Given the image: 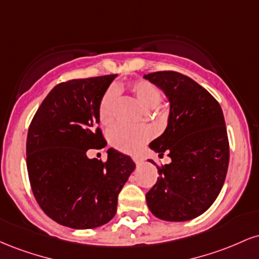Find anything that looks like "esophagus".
I'll use <instances>...</instances> for the list:
<instances>
[{
  "label": "esophagus",
  "mask_w": 259,
  "mask_h": 259,
  "mask_svg": "<svg viewBox=\"0 0 259 259\" xmlns=\"http://www.w3.org/2000/svg\"><path fill=\"white\" fill-rule=\"evenodd\" d=\"M133 160H134V162H135V164H138V165L141 164V163H142V159L140 158V157H134Z\"/></svg>",
  "instance_id": "esophagus-1"
}]
</instances>
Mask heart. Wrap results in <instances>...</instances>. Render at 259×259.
Wrapping results in <instances>:
<instances>
[{"label":"heart","instance_id":"1","mask_svg":"<svg viewBox=\"0 0 259 259\" xmlns=\"http://www.w3.org/2000/svg\"><path fill=\"white\" fill-rule=\"evenodd\" d=\"M129 91L134 99L145 109H153L162 101V94L152 82L147 80H136L129 85ZM118 102V91L108 89L103 95L99 107V119L103 125H109L114 120L115 106ZM152 138V132L147 126L117 125L109 132V142L114 148L125 153H135L145 142Z\"/></svg>","mask_w":259,"mask_h":259}]
</instances>
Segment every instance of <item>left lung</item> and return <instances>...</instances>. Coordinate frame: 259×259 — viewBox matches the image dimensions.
Returning a JSON list of instances; mask_svg holds the SVG:
<instances>
[{"label":"left lung","mask_w":259,"mask_h":259,"mask_svg":"<svg viewBox=\"0 0 259 259\" xmlns=\"http://www.w3.org/2000/svg\"><path fill=\"white\" fill-rule=\"evenodd\" d=\"M144 78L170 102L167 129L150 148L159 157L167 152L171 163L157 165L159 177L146 194L147 206L163 221H190L212 206L227 177L230 154L224 115L218 101L184 74L163 70Z\"/></svg>","instance_id":"left-lung-1"}]
</instances>
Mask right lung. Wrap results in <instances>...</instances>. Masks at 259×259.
I'll use <instances>...</instances> for the list:
<instances>
[{
  "label": "right lung",
  "mask_w": 259,
  "mask_h": 259,
  "mask_svg": "<svg viewBox=\"0 0 259 259\" xmlns=\"http://www.w3.org/2000/svg\"><path fill=\"white\" fill-rule=\"evenodd\" d=\"M117 74L72 79L50 91L32 118L26 168L38 206L58 224L92 229L117 212L118 195L135 169L129 156L109 148L108 158H88L107 145L99 107Z\"/></svg>",
  "instance_id": "add662e5"
}]
</instances>
